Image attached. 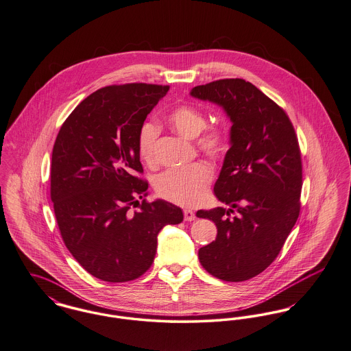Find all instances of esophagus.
Masks as SVG:
<instances>
[{"instance_id":"1","label":"esophagus","mask_w":351,"mask_h":351,"mask_svg":"<svg viewBox=\"0 0 351 351\" xmlns=\"http://www.w3.org/2000/svg\"><path fill=\"white\" fill-rule=\"evenodd\" d=\"M195 213L192 211V210H184V220H187V221H192V220H195Z\"/></svg>"}]
</instances>
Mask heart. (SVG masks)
Here are the masks:
<instances>
[{"instance_id":"b5f03b06","label":"heart","mask_w":351,"mask_h":351,"mask_svg":"<svg viewBox=\"0 0 351 351\" xmlns=\"http://www.w3.org/2000/svg\"><path fill=\"white\" fill-rule=\"evenodd\" d=\"M167 123L179 135L196 138L197 148L207 156L217 159L228 149L230 135L223 125H207V117L203 110L180 104L167 113ZM159 128L155 123H144L137 135V151L140 158L151 167L158 164ZM213 169L204 162H196L183 168H173L160 175L156 182V191L162 199L180 206H196L206 195L213 180Z\"/></svg>"}]
</instances>
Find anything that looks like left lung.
<instances>
[{"label":"left lung","instance_id":"obj_1","mask_svg":"<svg viewBox=\"0 0 351 351\" xmlns=\"http://www.w3.org/2000/svg\"><path fill=\"white\" fill-rule=\"evenodd\" d=\"M221 106L232 121L231 148L216 180V197L230 208L197 211L217 227L199 250L202 266L226 282L266 270L279 255L300 211L302 158L285 109L243 79H223L191 90Z\"/></svg>","mask_w":351,"mask_h":351}]
</instances>
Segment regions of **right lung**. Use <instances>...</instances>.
<instances>
[{"label": "right lung", "mask_w": 351, "mask_h": 351, "mask_svg": "<svg viewBox=\"0 0 351 351\" xmlns=\"http://www.w3.org/2000/svg\"><path fill=\"white\" fill-rule=\"evenodd\" d=\"M168 90L145 82L101 88L73 109L56 137L51 199L57 226L73 258L97 279L141 276L155 259L159 231L183 221L179 207L144 199L148 183L140 178L138 130Z\"/></svg>", "instance_id": "1"}]
</instances>
